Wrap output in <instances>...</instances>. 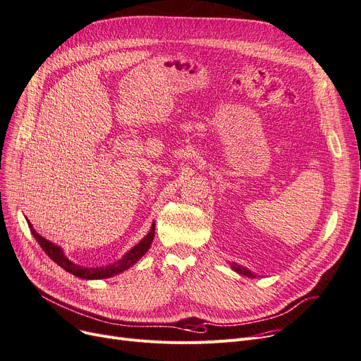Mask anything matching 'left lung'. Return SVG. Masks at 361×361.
<instances>
[{
  "label": "left lung",
  "instance_id": "1",
  "mask_svg": "<svg viewBox=\"0 0 361 361\" xmlns=\"http://www.w3.org/2000/svg\"><path fill=\"white\" fill-rule=\"evenodd\" d=\"M231 268H233L238 274H243V276H246V277H255L253 272H250L247 268H243V267H240L237 264H231Z\"/></svg>",
  "mask_w": 361,
  "mask_h": 361
}]
</instances>
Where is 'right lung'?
Listing matches in <instances>:
<instances>
[{
	"label": "right lung",
	"mask_w": 361,
	"mask_h": 361,
	"mask_svg": "<svg viewBox=\"0 0 361 361\" xmlns=\"http://www.w3.org/2000/svg\"><path fill=\"white\" fill-rule=\"evenodd\" d=\"M27 225H30L31 228V233L32 235L35 237V240L38 241V244L41 246V249L44 250L47 253V256L51 259V261H54L57 265L62 267L65 271L74 274L75 277H80V279H85V280H100V279H109L112 276H115V274H120L123 271H126L127 268H130L132 265H135L139 259L145 255L151 244H152V240H154V235H155V222L152 224L151 226V231L149 233L143 237L136 246L133 249L128 250L120 261H115L114 264L111 265H106V267H96V268H87V267H80L74 262H71L69 259L65 256L63 250L56 246L54 243L46 240L44 237H41L37 231L32 228V225L27 222Z\"/></svg>",
	"instance_id": "obj_1"
}]
</instances>
